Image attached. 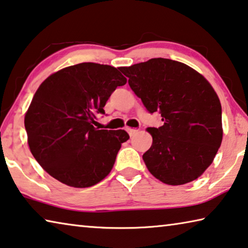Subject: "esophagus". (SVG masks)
<instances>
[{
    "mask_svg": "<svg viewBox=\"0 0 248 248\" xmlns=\"http://www.w3.org/2000/svg\"><path fill=\"white\" fill-rule=\"evenodd\" d=\"M127 131H128L129 135H130V137L135 136L136 133L138 132V130H137V129H133V128H127Z\"/></svg>",
    "mask_w": 248,
    "mask_h": 248,
    "instance_id": "34e87169",
    "label": "esophagus"
}]
</instances>
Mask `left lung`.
Wrapping results in <instances>:
<instances>
[{"label": "left lung", "mask_w": 248, "mask_h": 248, "mask_svg": "<svg viewBox=\"0 0 248 248\" xmlns=\"http://www.w3.org/2000/svg\"><path fill=\"white\" fill-rule=\"evenodd\" d=\"M129 86L163 124L148 128L152 145L142 159L161 182L196 180L213 162L223 138L222 107L211 84L183 62L152 58L124 67Z\"/></svg>", "instance_id": "left-lung-1"}]
</instances>
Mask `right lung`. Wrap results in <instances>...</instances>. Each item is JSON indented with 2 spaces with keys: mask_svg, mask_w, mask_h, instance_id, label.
<instances>
[{
  "mask_svg": "<svg viewBox=\"0 0 248 248\" xmlns=\"http://www.w3.org/2000/svg\"><path fill=\"white\" fill-rule=\"evenodd\" d=\"M123 68L81 62L50 75L35 93L24 120L30 150L47 173L66 186L100 182L129 139L124 130L93 127L111 93L127 82Z\"/></svg>",
  "mask_w": 248,
  "mask_h": 248,
  "instance_id": "add662e5",
  "label": "right lung"
}]
</instances>
